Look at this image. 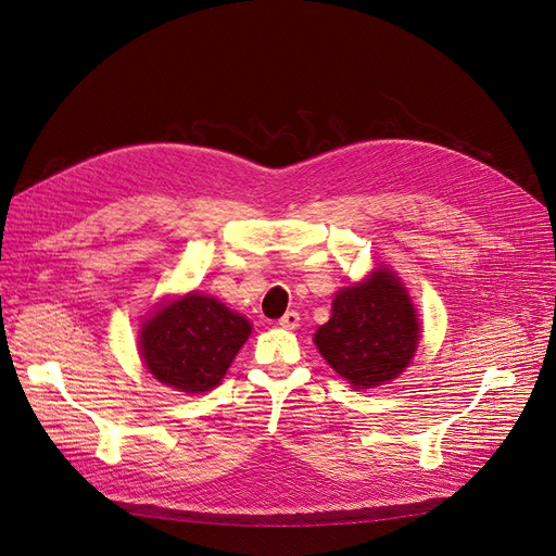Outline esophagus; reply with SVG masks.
I'll return each mask as SVG.
<instances>
[{"label":"esophagus","mask_w":556,"mask_h":556,"mask_svg":"<svg viewBox=\"0 0 556 556\" xmlns=\"http://www.w3.org/2000/svg\"><path fill=\"white\" fill-rule=\"evenodd\" d=\"M278 324L282 326V328H299V324H301V317H299V313H294V309H290V313H285L280 319H278Z\"/></svg>","instance_id":"obj_1"}]
</instances>
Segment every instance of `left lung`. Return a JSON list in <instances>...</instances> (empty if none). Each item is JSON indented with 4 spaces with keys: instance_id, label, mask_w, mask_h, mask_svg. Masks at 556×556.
<instances>
[{
    "instance_id": "1",
    "label": "left lung",
    "mask_w": 556,
    "mask_h": 556,
    "mask_svg": "<svg viewBox=\"0 0 556 556\" xmlns=\"http://www.w3.org/2000/svg\"><path fill=\"white\" fill-rule=\"evenodd\" d=\"M417 340L415 307L399 278L383 269L336 294L330 319L315 332L326 363L355 388L396 379Z\"/></svg>"
}]
</instances>
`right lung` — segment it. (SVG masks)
Instances as JSON below:
<instances>
[{"label": "right lung", "mask_w": 556, "mask_h": 556, "mask_svg": "<svg viewBox=\"0 0 556 556\" xmlns=\"http://www.w3.org/2000/svg\"><path fill=\"white\" fill-rule=\"evenodd\" d=\"M249 336V319L193 292L148 319L141 355L157 381L180 392H205L220 383Z\"/></svg>", "instance_id": "1"}]
</instances>
